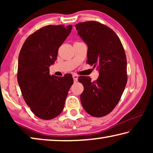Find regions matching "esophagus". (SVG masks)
Instances as JSON below:
<instances>
[{
    "label": "esophagus",
    "mask_w": 153,
    "mask_h": 153,
    "mask_svg": "<svg viewBox=\"0 0 153 153\" xmlns=\"http://www.w3.org/2000/svg\"><path fill=\"white\" fill-rule=\"evenodd\" d=\"M73 78H74V82H77V79H78V76L76 74H74L73 75Z\"/></svg>",
    "instance_id": "obj_1"
}]
</instances>
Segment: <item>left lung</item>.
Returning a JSON list of instances; mask_svg holds the SVG:
<instances>
[{"instance_id": "left-lung-1", "label": "left lung", "mask_w": 153, "mask_h": 153, "mask_svg": "<svg viewBox=\"0 0 153 153\" xmlns=\"http://www.w3.org/2000/svg\"><path fill=\"white\" fill-rule=\"evenodd\" d=\"M77 33L88 46L87 63L99 71L97 81L80 76L84 90L80 95L82 107L94 117L108 115L120 101L127 84V60L117 34L95 21L75 25Z\"/></svg>"}]
</instances>
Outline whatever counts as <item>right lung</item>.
Here are the masks:
<instances>
[{
    "mask_svg": "<svg viewBox=\"0 0 153 153\" xmlns=\"http://www.w3.org/2000/svg\"><path fill=\"white\" fill-rule=\"evenodd\" d=\"M71 29V25L43 27L25 40L20 51L18 84L25 102L42 120H51L62 112L74 83L71 74L63 77L49 74V67L55 63L58 49Z\"/></svg>",
    "mask_w": 153,
    "mask_h": 153,
    "instance_id": "obj_1",
    "label": "right lung"
}]
</instances>
